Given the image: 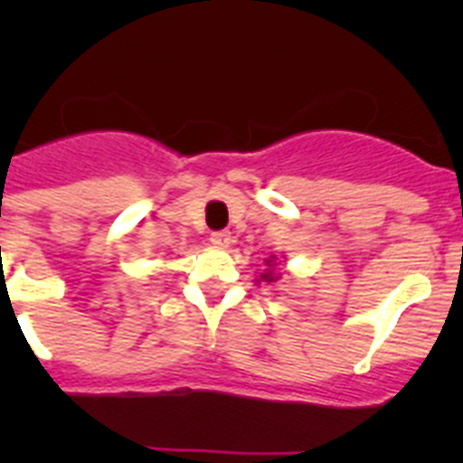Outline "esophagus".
Returning <instances> with one entry per match:
<instances>
[{
	"mask_svg": "<svg viewBox=\"0 0 463 463\" xmlns=\"http://www.w3.org/2000/svg\"><path fill=\"white\" fill-rule=\"evenodd\" d=\"M211 243L215 245V248H229L232 234H229V232H215V234H211Z\"/></svg>",
	"mask_w": 463,
	"mask_h": 463,
	"instance_id": "34e87169",
	"label": "esophagus"
}]
</instances>
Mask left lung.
Masks as SVG:
<instances>
[{
  "label": "left lung",
  "mask_w": 463,
  "mask_h": 463,
  "mask_svg": "<svg viewBox=\"0 0 463 463\" xmlns=\"http://www.w3.org/2000/svg\"><path fill=\"white\" fill-rule=\"evenodd\" d=\"M282 278V271H280V264H278V257L276 255H269L267 260H264V271L260 273V278H257L255 282H278Z\"/></svg>",
  "instance_id": "left-lung-1"
}]
</instances>
